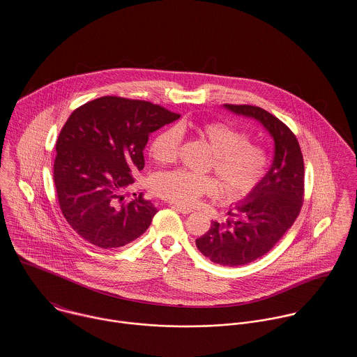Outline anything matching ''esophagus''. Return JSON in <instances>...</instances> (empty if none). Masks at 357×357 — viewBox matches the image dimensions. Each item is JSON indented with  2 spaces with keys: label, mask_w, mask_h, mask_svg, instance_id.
Wrapping results in <instances>:
<instances>
[{
  "label": "esophagus",
  "mask_w": 357,
  "mask_h": 357,
  "mask_svg": "<svg viewBox=\"0 0 357 357\" xmlns=\"http://www.w3.org/2000/svg\"><path fill=\"white\" fill-rule=\"evenodd\" d=\"M172 207H174L176 211L182 213V214H190V213H192V208H191V207H186V206H182V204H172Z\"/></svg>",
  "instance_id": "esophagus-1"
}]
</instances>
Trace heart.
<instances>
[{
    "instance_id": "heart-1",
    "label": "heart",
    "mask_w": 357,
    "mask_h": 357,
    "mask_svg": "<svg viewBox=\"0 0 357 357\" xmlns=\"http://www.w3.org/2000/svg\"><path fill=\"white\" fill-rule=\"evenodd\" d=\"M186 124H181L185 130ZM176 126L160 131L150 146L151 156L159 163H171L182 143V131ZM197 132L207 140L213 150L211 169L221 179L225 194L241 199L255 191L265 178L269 167V155L249 136L221 121H208L197 127ZM156 195L181 204H195L204 195L217 194L221 186L211 175H198L186 170L160 172L153 178Z\"/></svg>"
}]
</instances>
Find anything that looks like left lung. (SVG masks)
<instances>
[{
	"label": "left lung",
	"mask_w": 357,
	"mask_h": 357,
	"mask_svg": "<svg viewBox=\"0 0 357 357\" xmlns=\"http://www.w3.org/2000/svg\"><path fill=\"white\" fill-rule=\"evenodd\" d=\"M231 112L258 120L273 136L272 167L252 194L227 214L211 222L197 238L198 250L222 266H241L266 255L298 217L304 202V158L296 135L268 111L248 104H225Z\"/></svg>",
	"instance_id": "8db88e82"
}]
</instances>
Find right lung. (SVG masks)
<instances>
[{"mask_svg": "<svg viewBox=\"0 0 357 357\" xmlns=\"http://www.w3.org/2000/svg\"><path fill=\"white\" fill-rule=\"evenodd\" d=\"M179 116L119 96H102L70 114L56 142L53 181L61 213L80 237L115 249L149 229L156 207L142 194L126 201L124 192L144 167L149 135Z\"/></svg>", "mask_w": 357, "mask_h": 357, "instance_id": "add662e5", "label": "right lung"}]
</instances>
